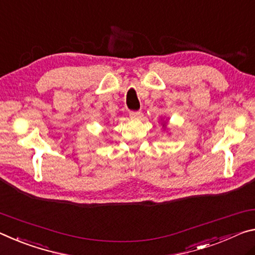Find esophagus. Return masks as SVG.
I'll use <instances>...</instances> for the list:
<instances>
[{"label": "esophagus", "mask_w": 255, "mask_h": 255, "mask_svg": "<svg viewBox=\"0 0 255 255\" xmlns=\"http://www.w3.org/2000/svg\"><path fill=\"white\" fill-rule=\"evenodd\" d=\"M130 116L132 119H140L142 116V113L141 112H130Z\"/></svg>", "instance_id": "1"}]
</instances>
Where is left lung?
<instances>
[{"instance_id": "obj_1", "label": "left lung", "mask_w": 255, "mask_h": 255, "mask_svg": "<svg viewBox=\"0 0 255 255\" xmlns=\"http://www.w3.org/2000/svg\"><path fill=\"white\" fill-rule=\"evenodd\" d=\"M162 121V122H161V125H162V128H166V125H167V121H168V120H161Z\"/></svg>"}]
</instances>
